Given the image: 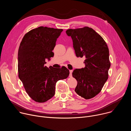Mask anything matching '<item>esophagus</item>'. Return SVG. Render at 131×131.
Returning <instances> with one entry per match:
<instances>
[{"label": "esophagus", "instance_id": "obj_1", "mask_svg": "<svg viewBox=\"0 0 131 131\" xmlns=\"http://www.w3.org/2000/svg\"><path fill=\"white\" fill-rule=\"evenodd\" d=\"M69 77H72V70H69Z\"/></svg>", "mask_w": 131, "mask_h": 131}]
</instances>
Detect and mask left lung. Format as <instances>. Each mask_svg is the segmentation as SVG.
<instances>
[{"mask_svg":"<svg viewBox=\"0 0 131 131\" xmlns=\"http://www.w3.org/2000/svg\"><path fill=\"white\" fill-rule=\"evenodd\" d=\"M66 32L71 37L77 57L85 58V67L72 72L77 81L74 91L86 100L92 99L101 91L108 78L110 62L107 45L101 35L87 26L69 29Z\"/></svg>","mask_w":131,"mask_h":131,"instance_id":"left-lung-1","label":"left lung"}]
</instances>
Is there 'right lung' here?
I'll return each mask as SVG.
<instances>
[{
  "label": "right lung",
  "mask_w": 131,
  "mask_h": 131,
  "mask_svg": "<svg viewBox=\"0 0 131 131\" xmlns=\"http://www.w3.org/2000/svg\"><path fill=\"white\" fill-rule=\"evenodd\" d=\"M62 29L40 26L27 32L18 51V77L34 101L44 103L55 94L58 81L69 74L65 67L55 68L45 66L46 59L53 57L52 52Z\"/></svg>",
  "instance_id": "right-lung-1"
}]
</instances>
